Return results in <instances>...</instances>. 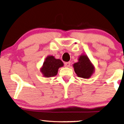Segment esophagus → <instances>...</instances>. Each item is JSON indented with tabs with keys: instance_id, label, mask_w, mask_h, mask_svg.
<instances>
[{
	"instance_id": "obj_1",
	"label": "esophagus",
	"mask_w": 124,
	"mask_h": 124,
	"mask_svg": "<svg viewBox=\"0 0 124 124\" xmlns=\"http://www.w3.org/2000/svg\"><path fill=\"white\" fill-rule=\"evenodd\" d=\"M65 66L66 67H69L70 66V62H65Z\"/></svg>"
}]
</instances>
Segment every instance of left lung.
I'll return each mask as SVG.
<instances>
[{
	"instance_id": "8db88e82",
	"label": "left lung",
	"mask_w": 124,
	"mask_h": 124,
	"mask_svg": "<svg viewBox=\"0 0 124 124\" xmlns=\"http://www.w3.org/2000/svg\"><path fill=\"white\" fill-rule=\"evenodd\" d=\"M73 67L78 77L85 79L90 78L94 71V67L85 55H81L78 62L74 64Z\"/></svg>"
}]
</instances>
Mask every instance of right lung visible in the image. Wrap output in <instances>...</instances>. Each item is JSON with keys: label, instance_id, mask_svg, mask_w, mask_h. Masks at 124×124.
<instances>
[{"label": "right lung", "instance_id": "1", "mask_svg": "<svg viewBox=\"0 0 124 124\" xmlns=\"http://www.w3.org/2000/svg\"><path fill=\"white\" fill-rule=\"evenodd\" d=\"M63 66V63L60 59H55L53 56H48L43 62L40 71L45 77H51L56 76L58 69Z\"/></svg>", "mask_w": 124, "mask_h": 124}]
</instances>
